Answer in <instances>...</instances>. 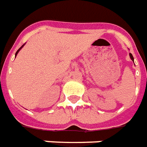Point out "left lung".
Here are the masks:
<instances>
[{
    "label": "left lung",
    "instance_id": "1",
    "mask_svg": "<svg viewBox=\"0 0 147 147\" xmlns=\"http://www.w3.org/2000/svg\"><path fill=\"white\" fill-rule=\"evenodd\" d=\"M129 56H130V58H131V59H132V60H134V59H133V55H132V54H129Z\"/></svg>",
    "mask_w": 147,
    "mask_h": 147
}]
</instances>
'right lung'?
I'll return each mask as SVG.
<instances>
[{
    "mask_svg": "<svg viewBox=\"0 0 147 147\" xmlns=\"http://www.w3.org/2000/svg\"><path fill=\"white\" fill-rule=\"evenodd\" d=\"M24 45H22V46H21V48H20V49H18V51H17L16 54H15V56H16V55H17V54L18 53V51H20V50H21V48H22V47L24 46Z\"/></svg>",
    "mask_w": 147,
    "mask_h": 147,
    "instance_id": "1",
    "label": "right lung"
}]
</instances>
